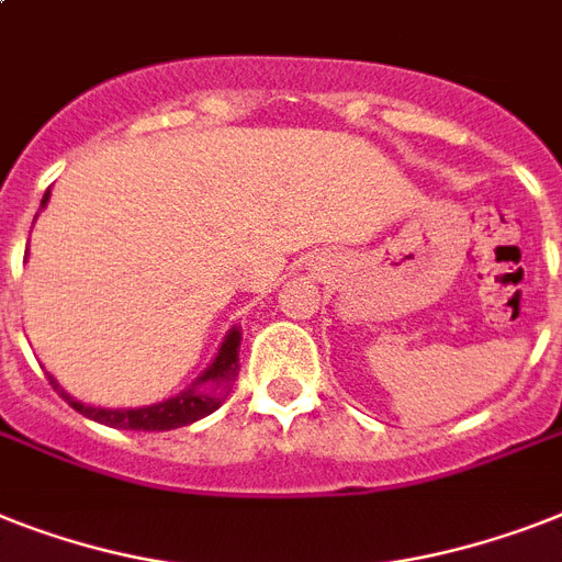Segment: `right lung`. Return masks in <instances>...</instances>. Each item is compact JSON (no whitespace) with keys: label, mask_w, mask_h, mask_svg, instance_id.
<instances>
[{"label":"right lung","mask_w":562,"mask_h":562,"mask_svg":"<svg viewBox=\"0 0 562 562\" xmlns=\"http://www.w3.org/2000/svg\"><path fill=\"white\" fill-rule=\"evenodd\" d=\"M48 204V193L43 195V204ZM239 344L241 331L239 326H234L225 335L222 346H218V355L213 358L202 375L195 378L193 384L187 386L184 392H178L172 398L161 401V404H149V407H130V409H109V407H91L77 401L75 395H68L63 386L54 381V375H48L54 390L63 395V398L83 413L86 418L98 424H106V427H115V430H176V427H187V424L199 422L204 415L216 413L222 407V401L227 398V392L234 386L236 375H239Z\"/></svg>","instance_id":"obj_1"}]
</instances>
